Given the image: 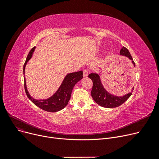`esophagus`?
<instances>
[{
  "label": "esophagus",
  "instance_id": "34e87169",
  "mask_svg": "<svg viewBox=\"0 0 159 159\" xmlns=\"http://www.w3.org/2000/svg\"><path fill=\"white\" fill-rule=\"evenodd\" d=\"M88 71L87 70H84L83 71V76L86 77L88 76Z\"/></svg>",
  "mask_w": 159,
  "mask_h": 159
}]
</instances>
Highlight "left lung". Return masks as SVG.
<instances>
[{
  "instance_id": "8db88e82",
  "label": "left lung",
  "mask_w": 159,
  "mask_h": 159,
  "mask_svg": "<svg viewBox=\"0 0 159 159\" xmlns=\"http://www.w3.org/2000/svg\"><path fill=\"white\" fill-rule=\"evenodd\" d=\"M120 55L128 58L130 61H131L134 67H135V64L127 48L122 47L120 52ZM88 77L93 81V88L91 91V97L97 104L104 107L114 108L122 105L129 98L132 94L133 89H134V88H133L131 93L122 96L115 95L108 92L105 89L101 82V74L99 73H90L88 75Z\"/></svg>"
}]
</instances>
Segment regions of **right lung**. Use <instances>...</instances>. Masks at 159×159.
Instances as JSON below:
<instances>
[{
    "label": "right lung",
    "instance_id": "obj_1",
    "mask_svg": "<svg viewBox=\"0 0 159 159\" xmlns=\"http://www.w3.org/2000/svg\"><path fill=\"white\" fill-rule=\"evenodd\" d=\"M36 47L33 48L29 52L28 57L26 58V62H25L23 67V73H25V68L28 62L31 59L33 56ZM83 78L82 71L68 73L64 77L63 81L62 82L60 87L58 88L56 92L50 97L46 99H40L37 100L31 97L29 93L27 86L26 81L24 76V89L27 97L30 101L35 104L37 106L40 107V109L49 112H57L62 110L67 104H68L70 99L71 98V95L72 90L77 83Z\"/></svg>",
    "mask_w": 159,
    "mask_h": 159
}]
</instances>
